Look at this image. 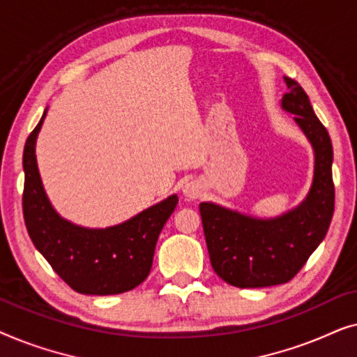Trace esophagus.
Masks as SVG:
<instances>
[{
	"label": "esophagus",
	"instance_id": "obj_1",
	"mask_svg": "<svg viewBox=\"0 0 357 357\" xmlns=\"http://www.w3.org/2000/svg\"><path fill=\"white\" fill-rule=\"evenodd\" d=\"M203 193V187L202 183L197 182V180H192V182H187L183 185V195L188 199H197L198 197H202Z\"/></svg>",
	"mask_w": 357,
	"mask_h": 357
}]
</instances>
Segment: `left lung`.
Listing matches in <instances>:
<instances>
[{
  "instance_id": "left-lung-1",
  "label": "left lung",
  "mask_w": 357,
  "mask_h": 357,
  "mask_svg": "<svg viewBox=\"0 0 357 357\" xmlns=\"http://www.w3.org/2000/svg\"><path fill=\"white\" fill-rule=\"evenodd\" d=\"M282 109L310 141L315 154L312 187L304 202L281 216L258 219L214 203H199L204 238L213 270L236 287H268L291 281L320 245L335 211L331 175L333 148L328 131L317 119L309 96L291 77Z\"/></svg>"
}]
</instances>
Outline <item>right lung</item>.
Segmentation results:
<instances>
[{
	"mask_svg": "<svg viewBox=\"0 0 357 357\" xmlns=\"http://www.w3.org/2000/svg\"><path fill=\"white\" fill-rule=\"evenodd\" d=\"M47 110L24 146V221L33 245L58 276L79 294L110 296L135 289L148 278L155 243L177 206V195L128 221L87 229L63 219L48 202L37 167L36 141Z\"/></svg>",
	"mask_w": 357,
	"mask_h": 357,
	"instance_id": "1",
	"label": "right lung"
}]
</instances>
